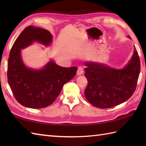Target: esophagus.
<instances>
[{
	"mask_svg": "<svg viewBox=\"0 0 146 146\" xmlns=\"http://www.w3.org/2000/svg\"><path fill=\"white\" fill-rule=\"evenodd\" d=\"M83 73V68L81 66H79L78 68V70H77V75H81Z\"/></svg>",
	"mask_w": 146,
	"mask_h": 146,
	"instance_id": "34e87169",
	"label": "esophagus"
}]
</instances>
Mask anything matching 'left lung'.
I'll list each match as a JSON object with an SVG mask.
<instances>
[{"mask_svg": "<svg viewBox=\"0 0 146 146\" xmlns=\"http://www.w3.org/2000/svg\"><path fill=\"white\" fill-rule=\"evenodd\" d=\"M85 65V75L88 80L85 95L94 106L111 108L127 100L134 94L141 70L140 59L135 49L131 61L122 70L93 62H86Z\"/></svg>", "mask_w": 146, "mask_h": 146, "instance_id": "left-lung-1", "label": "left lung"}]
</instances>
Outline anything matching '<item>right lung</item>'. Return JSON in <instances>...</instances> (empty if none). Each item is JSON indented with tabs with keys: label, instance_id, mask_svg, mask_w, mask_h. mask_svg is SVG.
Masks as SVG:
<instances>
[{
	"label": "right lung",
	"instance_id": "add662e5",
	"mask_svg": "<svg viewBox=\"0 0 146 146\" xmlns=\"http://www.w3.org/2000/svg\"><path fill=\"white\" fill-rule=\"evenodd\" d=\"M33 41L46 46L52 41L48 30L29 26L15 40L9 54L7 80L15 98L24 107L41 108L52 104L65 83L75 76L78 68H64L50 61L40 70L27 68L21 56V49Z\"/></svg>",
	"mask_w": 146,
	"mask_h": 146
}]
</instances>
